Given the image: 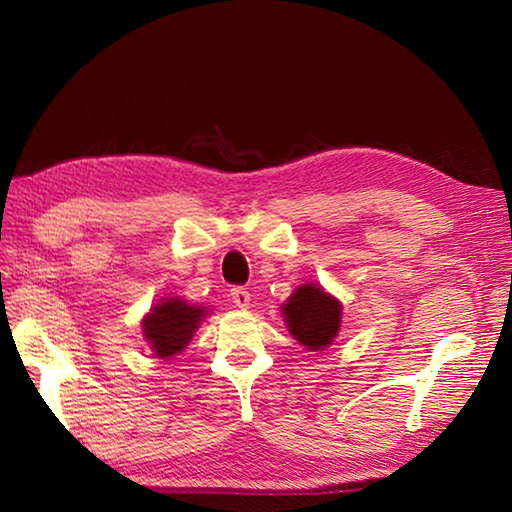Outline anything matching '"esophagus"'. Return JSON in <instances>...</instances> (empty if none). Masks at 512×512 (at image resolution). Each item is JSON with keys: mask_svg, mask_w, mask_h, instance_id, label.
Masks as SVG:
<instances>
[{"mask_svg": "<svg viewBox=\"0 0 512 512\" xmlns=\"http://www.w3.org/2000/svg\"><path fill=\"white\" fill-rule=\"evenodd\" d=\"M231 297L237 308H248L250 306V292L244 286H235L231 288Z\"/></svg>", "mask_w": 512, "mask_h": 512, "instance_id": "34e87169", "label": "esophagus"}]
</instances>
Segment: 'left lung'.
I'll return each mask as SVG.
<instances>
[{
    "mask_svg": "<svg viewBox=\"0 0 512 512\" xmlns=\"http://www.w3.org/2000/svg\"><path fill=\"white\" fill-rule=\"evenodd\" d=\"M284 317L290 334L306 345L308 350L328 347L341 325V303L323 288L306 284L295 290V295L284 306Z\"/></svg>",
    "mask_w": 512,
    "mask_h": 512,
    "instance_id": "obj_1",
    "label": "left lung"
}]
</instances>
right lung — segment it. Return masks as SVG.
<instances>
[{"instance_id": "add662e5", "label": "right lung", "mask_w": 512, "mask_h": 512, "mask_svg": "<svg viewBox=\"0 0 512 512\" xmlns=\"http://www.w3.org/2000/svg\"><path fill=\"white\" fill-rule=\"evenodd\" d=\"M204 317V308H195L182 299H167L143 319V330L154 354L169 358L182 352Z\"/></svg>"}]
</instances>
